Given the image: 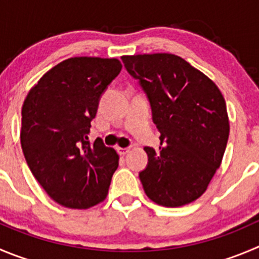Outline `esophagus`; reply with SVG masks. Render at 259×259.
<instances>
[{"instance_id": "1", "label": "esophagus", "mask_w": 259, "mask_h": 259, "mask_svg": "<svg viewBox=\"0 0 259 259\" xmlns=\"http://www.w3.org/2000/svg\"><path fill=\"white\" fill-rule=\"evenodd\" d=\"M131 150V147H117V151L119 155H125Z\"/></svg>"}]
</instances>
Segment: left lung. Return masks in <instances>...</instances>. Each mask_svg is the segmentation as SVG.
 Here are the masks:
<instances>
[{"label": "left lung", "mask_w": 259, "mask_h": 259, "mask_svg": "<svg viewBox=\"0 0 259 259\" xmlns=\"http://www.w3.org/2000/svg\"><path fill=\"white\" fill-rule=\"evenodd\" d=\"M139 80L160 132L159 149L146 146L140 173L145 193L157 205L179 207L206 191L229 139L226 103L212 80L170 53L122 57Z\"/></svg>", "instance_id": "obj_1"}]
</instances>
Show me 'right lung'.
Returning a JSON list of instances; mask_svg holds the SVG:
<instances>
[{
	"mask_svg": "<svg viewBox=\"0 0 259 259\" xmlns=\"http://www.w3.org/2000/svg\"><path fill=\"white\" fill-rule=\"evenodd\" d=\"M120 70L117 58H68L44 73L24 100V156L47 194L65 207H93L107 197L119 156L88 135L100 97Z\"/></svg>",
	"mask_w": 259,
	"mask_h": 259,
	"instance_id": "right-lung-1",
	"label": "right lung"
}]
</instances>
